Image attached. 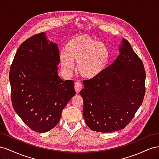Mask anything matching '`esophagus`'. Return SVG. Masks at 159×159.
<instances>
[{"mask_svg": "<svg viewBox=\"0 0 159 159\" xmlns=\"http://www.w3.org/2000/svg\"><path fill=\"white\" fill-rule=\"evenodd\" d=\"M74 88H75V92H76L77 93H79L80 91L81 90V89L83 88V85H82V84H81L80 82H76V83L75 84Z\"/></svg>", "mask_w": 159, "mask_h": 159, "instance_id": "1", "label": "esophagus"}]
</instances>
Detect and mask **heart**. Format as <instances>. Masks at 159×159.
Listing matches in <instances>:
<instances>
[{
  "label": "heart",
  "instance_id": "b5f03b06",
  "mask_svg": "<svg viewBox=\"0 0 159 159\" xmlns=\"http://www.w3.org/2000/svg\"><path fill=\"white\" fill-rule=\"evenodd\" d=\"M110 51L107 45L88 35L81 34L70 39L60 55L62 68L66 71L74 70L78 64L79 74L83 78L93 80L100 76L107 68Z\"/></svg>",
  "mask_w": 159,
  "mask_h": 159
}]
</instances>
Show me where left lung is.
<instances>
[{"label":"left lung","instance_id":"obj_1","mask_svg":"<svg viewBox=\"0 0 159 159\" xmlns=\"http://www.w3.org/2000/svg\"><path fill=\"white\" fill-rule=\"evenodd\" d=\"M119 51L102 75L83 82V115L92 131L112 133L124 129L143 103L146 78L143 61L125 38Z\"/></svg>","mask_w":159,"mask_h":159}]
</instances>
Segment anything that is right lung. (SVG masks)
Returning a JSON list of instances; mask_svg holds the SVG:
<instances>
[{
    "label": "right lung",
    "instance_id": "add662e5",
    "mask_svg": "<svg viewBox=\"0 0 159 159\" xmlns=\"http://www.w3.org/2000/svg\"><path fill=\"white\" fill-rule=\"evenodd\" d=\"M60 52L41 32L22 43L10 69L12 107L28 127L45 133L60 121L62 110L75 95L74 82L57 74Z\"/></svg>",
    "mask_w": 159,
    "mask_h": 159
}]
</instances>
